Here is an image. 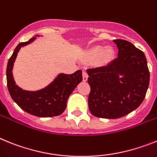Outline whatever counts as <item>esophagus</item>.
<instances>
[{
  "instance_id": "esophagus-1",
  "label": "esophagus",
  "mask_w": 157,
  "mask_h": 157,
  "mask_svg": "<svg viewBox=\"0 0 157 157\" xmlns=\"http://www.w3.org/2000/svg\"><path fill=\"white\" fill-rule=\"evenodd\" d=\"M82 76H83V81H84V82H85V81H87V80H88V73H87L86 71L83 70Z\"/></svg>"
}]
</instances>
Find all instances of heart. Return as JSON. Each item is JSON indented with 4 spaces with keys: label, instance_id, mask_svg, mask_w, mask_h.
I'll use <instances>...</instances> for the list:
<instances>
[{
    "label": "heart",
    "instance_id": "obj_1",
    "mask_svg": "<svg viewBox=\"0 0 157 157\" xmlns=\"http://www.w3.org/2000/svg\"><path fill=\"white\" fill-rule=\"evenodd\" d=\"M86 55L89 59L95 58L97 65L103 66L112 62L115 56V52L111 46L103 47L102 46H95L88 50Z\"/></svg>",
    "mask_w": 157,
    "mask_h": 157
}]
</instances>
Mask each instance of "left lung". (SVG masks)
<instances>
[{"instance_id": "obj_1", "label": "left lung", "mask_w": 157, "mask_h": 157, "mask_svg": "<svg viewBox=\"0 0 157 157\" xmlns=\"http://www.w3.org/2000/svg\"><path fill=\"white\" fill-rule=\"evenodd\" d=\"M118 58L106 66L88 69L91 88L88 108L94 116L118 118L141 104L149 84V71L144 53L131 43L115 39Z\"/></svg>"}]
</instances>
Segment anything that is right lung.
I'll return each instance as SVG.
<instances>
[{
  "label": "right lung",
  "mask_w": 157,
  "mask_h": 157,
  "mask_svg": "<svg viewBox=\"0 0 157 157\" xmlns=\"http://www.w3.org/2000/svg\"><path fill=\"white\" fill-rule=\"evenodd\" d=\"M35 39L33 37L28 42L18 44L9 58L6 70L8 89L12 99L26 112L42 118L58 116L64 112L68 98L82 81V71L77 70L73 74L60 73L48 86L39 91L31 92L20 88L13 78V65L22 46L30 44Z\"/></svg>",
  "instance_id": "add662e5"
}]
</instances>
